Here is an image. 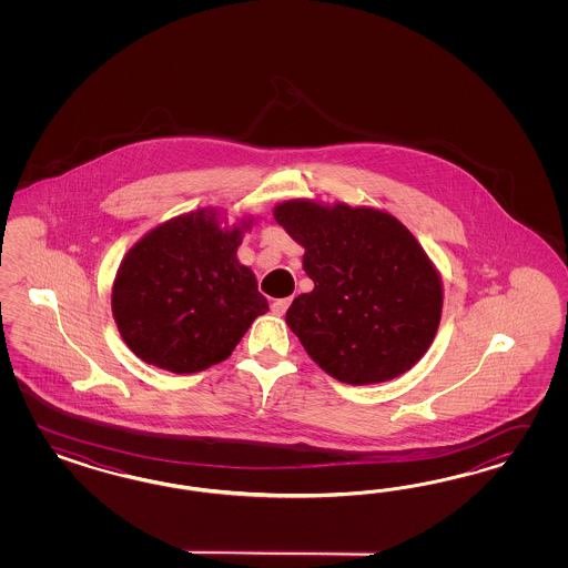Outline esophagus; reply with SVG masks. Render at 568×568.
<instances>
[{"label":"esophagus","mask_w":568,"mask_h":568,"mask_svg":"<svg viewBox=\"0 0 568 568\" xmlns=\"http://www.w3.org/2000/svg\"><path fill=\"white\" fill-rule=\"evenodd\" d=\"M290 304H292V297H283V300H275L273 302V312H275L276 316H283L287 308H290Z\"/></svg>","instance_id":"obj_1"}]
</instances>
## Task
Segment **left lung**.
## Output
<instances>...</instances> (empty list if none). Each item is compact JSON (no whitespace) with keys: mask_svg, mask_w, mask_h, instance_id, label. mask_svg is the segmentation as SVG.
I'll return each instance as SVG.
<instances>
[{"mask_svg":"<svg viewBox=\"0 0 568 568\" xmlns=\"http://www.w3.org/2000/svg\"><path fill=\"white\" fill-rule=\"evenodd\" d=\"M275 221L304 254L314 290L285 321L331 377L371 385L425 356L439 327L442 278L413 233L387 212L290 200Z\"/></svg>","mask_w":568,"mask_h":568,"instance_id":"left-lung-1","label":"left lung"}]
</instances>
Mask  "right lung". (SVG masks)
Masks as SVG:
<instances>
[{
	"mask_svg": "<svg viewBox=\"0 0 568 568\" xmlns=\"http://www.w3.org/2000/svg\"><path fill=\"white\" fill-rule=\"evenodd\" d=\"M243 226L221 229L197 210L155 226L122 260L112 314L133 354L176 375L226 361L268 310L254 273L240 264Z\"/></svg>",
	"mask_w": 568,
	"mask_h": 568,
	"instance_id": "obj_1",
	"label": "right lung"
}]
</instances>
